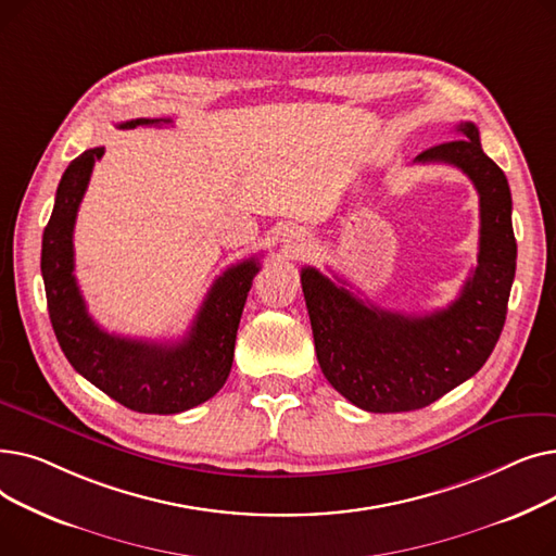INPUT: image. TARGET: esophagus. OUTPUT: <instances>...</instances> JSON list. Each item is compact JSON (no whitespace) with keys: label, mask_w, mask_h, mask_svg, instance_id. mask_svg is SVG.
I'll return each instance as SVG.
<instances>
[{"label":"esophagus","mask_w":556,"mask_h":556,"mask_svg":"<svg viewBox=\"0 0 556 556\" xmlns=\"http://www.w3.org/2000/svg\"><path fill=\"white\" fill-rule=\"evenodd\" d=\"M283 243L293 254H302L304 250L311 248V233L304 229H298V227H290L283 233Z\"/></svg>","instance_id":"obj_1"}]
</instances>
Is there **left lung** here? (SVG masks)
Instances as JSON below:
<instances>
[{"instance_id": "8db88e82", "label": "left lung", "mask_w": 556, "mask_h": 556, "mask_svg": "<svg viewBox=\"0 0 556 556\" xmlns=\"http://www.w3.org/2000/svg\"><path fill=\"white\" fill-rule=\"evenodd\" d=\"M417 155V164H451L480 195L478 266L446 308L403 315L378 308L302 268L315 354L327 381L367 413H410L471 378L501 338L516 275L511 191L503 168L484 155L476 124Z\"/></svg>"}]
</instances>
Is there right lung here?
Listing matches in <instances>:
<instances>
[{
  "label": "right lung",
  "mask_w": 556,
  "mask_h": 556,
  "mask_svg": "<svg viewBox=\"0 0 556 556\" xmlns=\"http://www.w3.org/2000/svg\"><path fill=\"white\" fill-rule=\"evenodd\" d=\"M170 119H132L122 128L164 126ZM103 146L78 155L63 173L42 233V279L51 327L72 367L135 413L178 415L212 399L227 381L241 313L258 258L227 268L210 288L189 333L178 342L130 340L103 331L87 313L74 277V225Z\"/></svg>",
  "instance_id": "1"
}]
</instances>
